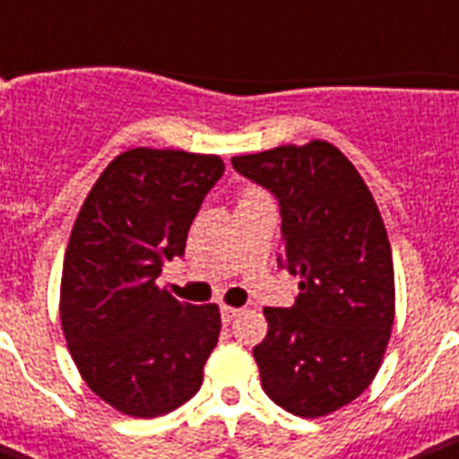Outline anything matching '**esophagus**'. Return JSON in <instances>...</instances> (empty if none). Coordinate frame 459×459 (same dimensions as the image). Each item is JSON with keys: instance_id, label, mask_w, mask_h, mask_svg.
I'll return each mask as SVG.
<instances>
[{"instance_id": "obj_1", "label": "esophagus", "mask_w": 459, "mask_h": 459, "mask_svg": "<svg viewBox=\"0 0 459 459\" xmlns=\"http://www.w3.org/2000/svg\"><path fill=\"white\" fill-rule=\"evenodd\" d=\"M238 314H240V309H238V307H229V305L221 307V321H223V324H230V321L236 319Z\"/></svg>"}]
</instances>
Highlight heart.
Returning a JSON list of instances; mask_svg holds the SVG:
<instances>
[{
  "label": "heart",
  "instance_id": "1",
  "mask_svg": "<svg viewBox=\"0 0 459 459\" xmlns=\"http://www.w3.org/2000/svg\"><path fill=\"white\" fill-rule=\"evenodd\" d=\"M257 195H262V193H259V190H252V187H247V190L243 193V200H247V197H257Z\"/></svg>",
  "mask_w": 459,
  "mask_h": 459
}]
</instances>
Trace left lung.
Masks as SVG:
<instances>
[{
	"mask_svg": "<svg viewBox=\"0 0 459 459\" xmlns=\"http://www.w3.org/2000/svg\"><path fill=\"white\" fill-rule=\"evenodd\" d=\"M276 195L283 255L300 279L293 307H264L252 350L262 388L290 414L316 420L362 395L395 319V276L384 219L352 161L326 140L233 157Z\"/></svg>",
	"mask_w": 459,
	"mask_h": 459,
	"instance_id": "8db88e82",
	"label": "left lung"
}]
</instances>
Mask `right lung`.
<instances>
[{
  "mask_svg": "<svg viewBox=\"0 0 459 459\" xmlns=\"http://www.w3.org/2000/svg\"><path fill=\"white\" fill-rule=\"evenodd\" d=\"M223 176L216 154L135 147L97 178L61 272V328L90 391L128 417H161L200 391L221 314L157 286Z\"/></svg>",
  "mask_w": 459,
  "mask_h": 459,
  "instance_id": "add662e5",
  "label": "right lung"
}]
</instances>
